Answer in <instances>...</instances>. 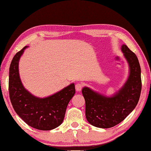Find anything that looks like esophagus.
<instances>
[{
    "label": "esophagus",
    "instance_id": "34e87169",
    "mask_svg": "<svg viewBox=\"0 0 151 151\" xmlns=\"http://www.w3.org/2000/svg\"><path fill=\"white\" fill-rule=\"evenodd\" d=\"M82 86H83V85H82V84L80 83H76V90L78 92L81 91V90L82 89Z\"/></svg>",
    "mask_w": 151,
    "mask_h": 151
}]
</instances>
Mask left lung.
Here are the masks:
<instances>
[{
    "instance_id": "1",
    "label": "left lung",
    "mask_w": 151,
    "mask_h": 151,
    "mask_svg": "<svg viewBox=\"0 0 151 151\" xmlns=\"http://www.w3.org/2000/svg\"><path fill=\"white\" fill-rule=\"evenodd\" d=\"M129 65V76L117 92L106 96L88 87L82 89L85 101V116L90 124L110 128L123 121L137 106L141 91V67L137 56L126 45L121 47Z\"/></svg>"
}]
</instances>
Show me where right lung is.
Segmentation results:
<instances>
[{"mask_svg":"<svg viewBox=\"0 0 151 151\" xmlns=\"http://www.w3.org/2000/svg\"><path fill=\"white\" fill-rule=\"evenodd\" d=\"M27 46L14 56L9 70V94L14 110L33 128L48 131L58 127L64 120L66 108L75 95L74 83L44 98L37 97L25 89L19 73V61Z\"/></svg>","mask_w":151,"mask_h":151,"instance_id":"right-lung-1","label":"right lung"}]
</instances>
